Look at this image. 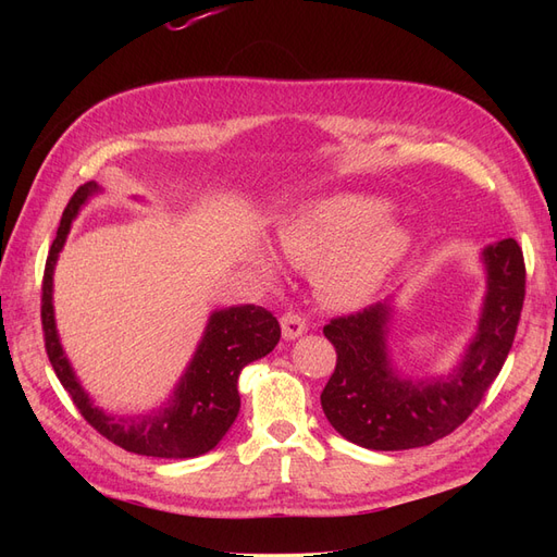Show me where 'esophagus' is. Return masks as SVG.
I'll list each match as a JSON object with an SVG mask.
<instances>
[{
  "label": "esophagus",
  "mask_w": 557,
  "mask_h": 557,
  "mask_svg": "<svg viewBox=\"0 0 557 557\" xmlns=\"http://www.w3.org/2000/svg\"><path fill=\"white\" fill-rule=\"evenodd\" d=\"M281 330H283V339L293 342V339H297V336L305 334L309 330V325L299 313L288 311V313H283V318H281Z\"/></svg>",
  "instance_id": "obj_1"
}]
</instances>
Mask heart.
I'll use <instances>...</instances> for the list:
<instances>
[{"mask_svg": "<svg viewBox=\"0 0 557 557\" xmlns=\"http://www.w3.org/2000/svg\"><path fill=\"white\" fill-rule=\"evenodd\" d=\"M391 205L369 195H334L283 218L274 246L297 269H313V288L332 309L360 307L407 256L411 230L387 218ZM258 267L272 274V262Z\"/></svg>", "mask_w": 557, "mask_h": 557, "instance_id": "obj_1", "label": "heart"}]
</instances>
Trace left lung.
Wrapping results in <instances>:
<instances>
[{"mask_svg": "<svg viewBox=\"0 0 557 557\" xmlns=\"http://www.w3.org/2000/svg\"><path fill=\"white\" fill-rule=\"evenodd\" d=\"M485 297L474 336L446 376L404 379L395 372L387 334L391 301L330 320L323 327L336 367L320 404L344 440L372 450L430 446L460 428L507 360L525 299V262L513 239L485 246Z\"/></svg>", "mask_w": 557, "mask_h": 557, "instance_id": "left-lung-1", "label": "left lung"}]
</instances>
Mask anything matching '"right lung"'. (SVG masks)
<instances>
[{
    "label": "right lung",
    "instance_id": "add662e5",
    "mask_svg": "<svg viewBox=\"0 0 557 557\" xmlns=\"http://www.w3.org/2000/svg\"><path fill=\"white\" fill-rule=\"evenodd\" d=\"M95 193H99L95 181L81 185L74 193L62 213L58 237L48 250L41 285V323L48 360L81 416L115 446L148 455V458H197L215 448L237 420L242 407L237 381L242 369L274 350L281 339L278 320L256 305L213 311L188 369L162 409L144 416H113L95 407L64 356L53 311V272L58 256L74 218Z\"/></svg>",
    "mask_w": 557,
    "mask_h": 557
}]
</instances>
